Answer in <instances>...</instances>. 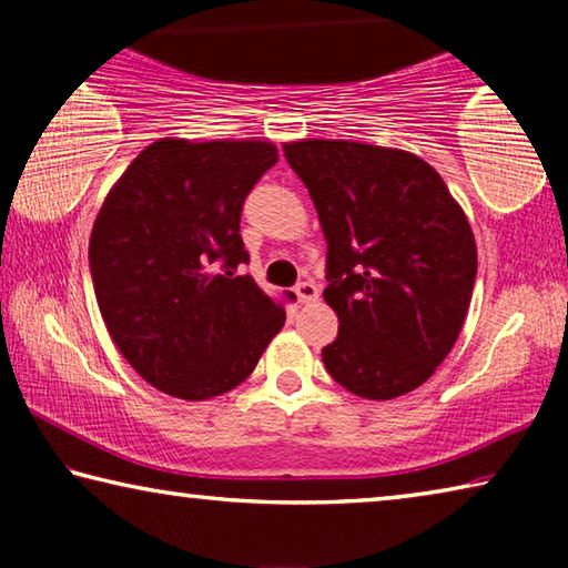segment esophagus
<instances>
[{
    "label": "esophagus",
    "mask_w": 568,
    "mask_h": 568,
    "mask_svg": "<svg viewBox=\"0 0 568 568\" xmlns=\"http://www.w3.org/2000/svg\"><path fill=\"white\" fill-rule=\"evenodd\" d=\"M295 295H297V301H301V303H313L315 297H318V285H315L313 281L297 283L295 285Z\"/></svg>",
    "instance_id": "esophagus-1"
}]
</instances>
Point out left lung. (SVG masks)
<instances>
[{"mask_svg":"<svg viewBox=\"0 0 568 568\" xmlns=\"http://www.w3.org/2000/svg\"><path fill=\"white\" fill-rule=\"evenodd\" d=\"M283 152L328 240L323 297L338 313V338L323 348L325 368L361 398L416 390L454 348L474 293L464 210L410 152L345 140Z\"/></svg>","mask_w":568,"mask_h":568,"instance_id":"1","label":"left lung"}]
</instances>
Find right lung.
<instances>
[{"label":"right lung","mask_w":568,"mask_h":568,"mask_svg":"<svg viewBox=\"0 0 568 568\" xmlns=\"http://www.w3.org/2000/svg\"><path fill=\"white\" fill-rule=\"evenodd\" d=\"M277 162L271 142L160 140L94 220L90 273L114 345L150 386L205 400L255 371L285 311L237 265L240 215Z\"/></svg>","instance_id":"1"}]
</instances>
